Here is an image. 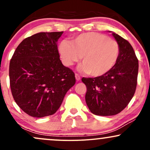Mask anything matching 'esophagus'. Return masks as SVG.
Returning <instances> with one entry per match:
<instances>
[{
	"instance_id": "esophagus-1",
	"label": "esophagus",
	"mask_w": 150,
	"mask_h": 150,
	"mask_svg": "<svg viewBox=\"0 0 150 150\" xmlns=\"http://www.w3.org/2000/svg\"><path fill=\"white\" fill-rule=\"evenodd\" d=\"M75 79H76L77 81H80V79H81L80 76L78 75V74H75Z\"/></svg>"
}]
</instances>
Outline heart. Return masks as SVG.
<instances>
[{"label":"heart","mask_w":150,"mask_h":150,"mask_svg":"<svg viewBox=\"0 0 150 150\" xmlns=\"http://www.w3.org/2000/svg\"><path fill=\"white\" fill-rule=\"evenodd\" d=\"M58 53L64 65L70 66L82 57L80 71L97 77L109 72L118 61L120 47L118 42L98 32L81 34L72 42L63 40L58 45Z\"/></svg>","instance_id":"obj_1"}]
</instances>
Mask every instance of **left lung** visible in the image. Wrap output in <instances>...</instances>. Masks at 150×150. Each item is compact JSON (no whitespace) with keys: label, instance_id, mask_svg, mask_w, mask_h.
Returning <instances> with one entry per match:
<instances>
[{"label":"left lung","instance_id":"obj_1","mask_svg":"<svg viewBox=\"0 0 150 150\" xmlns=\"http://www.w3.org/2000/svg\"><path fill=\"white\" fill-rule=\"evenodd\" d=\"M120 53L115 66L107 73L94 78H83L87 87L85 101L89 109L97 116H113L126 107L135 94L138 74V60L128 41L114 32Z\"/></svg>","mask_w":150,"mask_h":150}]
</instances>
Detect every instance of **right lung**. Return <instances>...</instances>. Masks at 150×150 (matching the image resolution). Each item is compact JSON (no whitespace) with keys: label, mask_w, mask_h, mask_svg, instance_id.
Wrapping results in <instances>:
<instances>
[{"label":"right lung","mask_w":150,"mask_h":150,"mask_svg":"<svg viewBox=\"0 0 150 150\" xmlns=\"http://www.w3.org/2000/svg\"><path fill=\"white\" fill-rule=\"evenodd\" d=\"M63 33L40 32L26 38L10 60L13 97L19 107L32 117L54 114L75 83V74L60 60L57 42Z\"/></svg>","instance_id":"obj_1"}]
</instances>
